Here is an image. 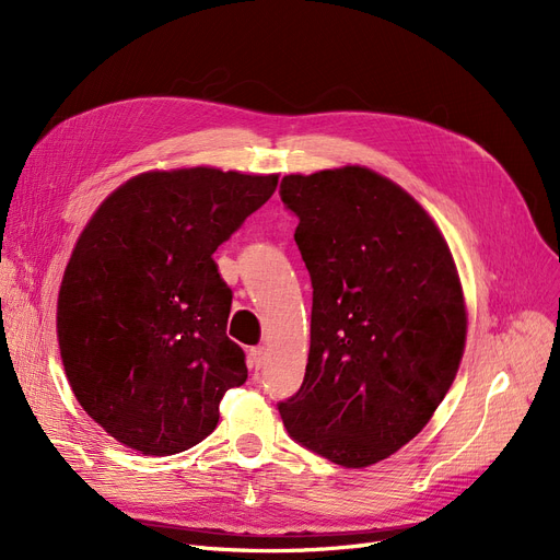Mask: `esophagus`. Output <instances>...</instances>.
Masks as SVG:
<instances>
[{
  "instance_id": "esophagus-1",
  "label": "esophagus",
  "mask_w": 560,
  "mask_h": 560,
  "mask_svg": "<svg viewBox=\"0 0 560 560\" xmlns=\"http://www.w3.org/2000/svg\"><path fill=\"white\" fill-rule=\"evenodd\" d=\"M262 362H265V348L256 346V348L248 350V366H252L254 371H258L262 366Z\"/></svg>"
}]
</instances>
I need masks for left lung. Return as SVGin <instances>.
<instances>
[{"label":"left lung","mask_w":560,"mask_h":560,"mask_svg":"<svg viewBox=\"0 0 560 560\" xmlns=\"http://www.w3.org/2000/svg\"><path fill=\"white\" fill-rule=\"evenodd\" d=\"M279 194L314 288L306 374L281 420L332 464H378L457 376L466 306L450 246L416 198L360 165L285 175Z\"/></svg>","instance_id":"1"}]
</instances>
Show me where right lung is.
I'll return each mask as SVG.
<instances>
[{"label":"right lung","instance_id":"1","mask_svg":"<svg viewBox=\"0 0 560 560\" xmlns=\"http://www.w3.org/2000/svg\"><path fill=\"white\" fill-rule=\"evenodd\" d=\"M277 182L205 165L142 173L80 233L57 300L59 353L80 406L121 445L154 457L198 445L246 381L212 256Z\"/></svg>","mask_w":560,"mask_h":560}]
</instances>
